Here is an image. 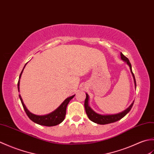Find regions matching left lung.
<instances>
[{"label": "left lung", "mask_w": 154, "mask_h": 154, "mask_svg": "<svg viewBox=\"0 0 154 154\" xmlns=\"http://www.w3.org/2000/svg\"><path fill=\"white\" fill-rule=\"evenodd\" d=\"M121 59L124 61H125V62L127 63V64L130 67V69H131V72L132 74L133 78H134L135 87L136 88V80H135L134 75V74H133L132 70L131 64V63H130V61H129L128 58L126 57L122 53H121ZM88 101H89V97H88V95L86 94V100H85V101H84V107H85V110H86V112L88 118L90 119L91 121H93V122H95V123L99 124V125L109 124V123H112V122L119 121L122 118H123L130 111H131V109H132V106H133V104H134V101H133L132 103L130 105L125 111L120 112V113H118L116 115H102L96 113V112L92 110V109L90 107V106L88 105Z\"/></svg>", "instance_id": "obj_1"}]
</instances>
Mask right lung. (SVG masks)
<instances>
[{"mask_svg":"<svg viewBox=\"0 0 154 154\" xmlns=\"http://www.w3.org/2000/svg\"><path fill=\"white\" fill-rule=\"evenodd\" d=\"M26 65V64H25L24 67H23L22 71L20 73V77H19V80L18 82V91H20V78L21 77V75L22 74V72L24 69V68ZM74 95H72V96L66 98L65 100L63 101V103L61 104L59 107H58L55 111H54L53 112H51V113L46 115H36L32 114V112H30L27 108L26 107V106L24 105L23 103L22 99L21 97V95H19V97L20 99V101H21V103L22 104V106L23 107V109L26 112V113L28 115V117L32 120L33 122H35V123L40 125H43V126H56L57 125H59L61 123L64 119V117H65L66 115V107L69 103L70 101L72 99Z\"/></svg>","mask_w":154,"mask_h":154,"instance_id":"1","label":"right lung"}]
</instances>
